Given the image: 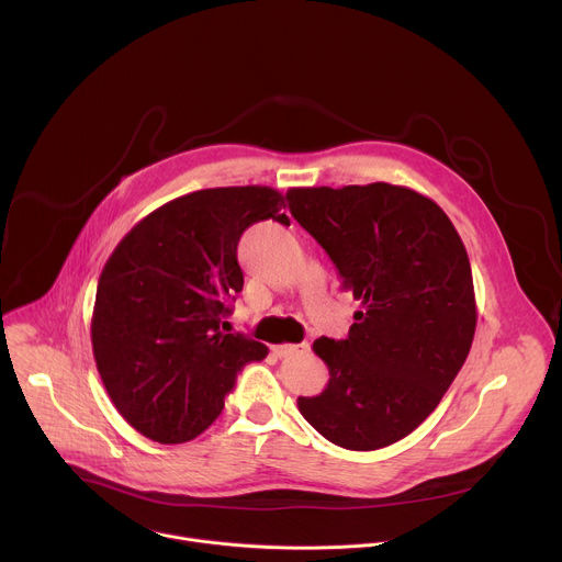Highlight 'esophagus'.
<instances>
[{"label": "esophagus", "instance_id": "obj_1", "mask_svg": "<svg viewBox=\"0 0 562 562\" xmlns=\"http://www.w3.org/2000/svg\"><path fill=\"white\" fill-rule=\"evenodd\" d=\"M311 351L308 342H302V345H278L273 347V353L280 356V358H293V356H306Z\"/></svg>", "mask_w": 562, "mask_h": 562}]
</instances>
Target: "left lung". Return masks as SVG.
Segmentation results:
<instances>
[{
    "instance_id": "1",
    "label": "left lung",
    "mask_w": 562,
    "mask_h": 562,
    "mask_svg": "<svg viewBox=\"0 0 562 562\" xmlns=\"http://www.w3.org/2000/svg\"><path fill=\"white\" fill-rule=\"evenodd\" d=\"M286 200L336 265L342 289L364 306L345 340L313 342L329 384L300 395L297 409L351 451L403 440L438 407L473 342L475 295L462 239L434 200L386 182L289 189Z\"/></svg>"
}]
</instances>
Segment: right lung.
Returning <instances> with one entry per match:
<instances>
[{
	"label": "right lung",
	"instance_id": "right-lung-1",
	"mask_svg": "<svg viewBox=\"0 0 562 562\" xmlns=\"http://www.w3.org/2000/svg\"><path fill=\"white\" fill-rule=\"evenodd\" d=\"M269 187H224L182 195L137 222L98 282L91 340L102 382L142 436L178 445L222 412L245 364L269 349L224 334L222 317L245 286L237 243L260 222L289 226Z\"/></svg>",
	"mask_w": 562,
	"mask_h": 562
}]
</instances>
